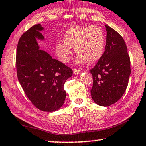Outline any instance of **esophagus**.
Wrapping results in <instances>:
<instances>
[{
  "label": "esophagus",
  "instance_id": "obj_1",
  "mask_svg": "<svg viewBox=\"0 0 146 146\" xmlns=\"http://www.w3.org/2000/svg\"><path fill=\"white\" fill-rule=\"evenodd\" d=\"M73 72H74V74L76 75V76H77V75H78V74H80V70L78 69H76V68H75V69H74V70H73Z\"/></svg>",
  "mask_w": 146,
  "mask_h": 146
}]
</instances>
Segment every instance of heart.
I'll list each match as a JSON object with an SVG mask.
<instances>
[{"mask_svg": "<svg viewBox=\"0 0 146 146\" xmlns=\"http://www.w3.org/2000/svg\"><path fill=\"white\" fill-rule=\"evenodd\" d=\"M64 42L56 45V51L60 60L66 63L75 47L78 54V64L95 63L102 57L105 48V36L103 29L97 26H75L68 29L63 37Z\"/></svg>", "mask_w": 146, "mask_h": 146, "instance_id": "heart-1", "label": "heart"}]
</instances>
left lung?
Returning <instances> with one entry per match:
<instances>
[{"instance_id":"8db88e82","label":"left lung","mask_w":146,"mask_h":146,"mask_svg":"<svg viewBox=\"0 0 146 146\" xmlns=\"http://www.w3.org/2000/svg\"><path fill=\"white\" fill-rule=\"evenodd\" d=\"M106 45L103 55L90 72L93 76L92 99L100 106L108 107L122 98L128 84L130 60L124 39L105 25Z\"/></svg>"}]
</instances>
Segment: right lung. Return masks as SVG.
<instances>
[{
  "label": "right lung",
  "mask_w": 146,
  "mask_h": 146,
  "mask_svg": "<svg viewBox=\"0 0 146 146\" xmlns=\"http://www.w3.org/2000/svg\"><path fill=\"white\" fill-rule=\"evenodd\" d=\"M41 24L30 27L19 40L16 51L17 75L25 94L42 111L60 109L66 99L64 86L72 70L41 50L37 41L45 39Z\"/></svg>",
  "instance_id": "add662e5"
}]
</instances>
